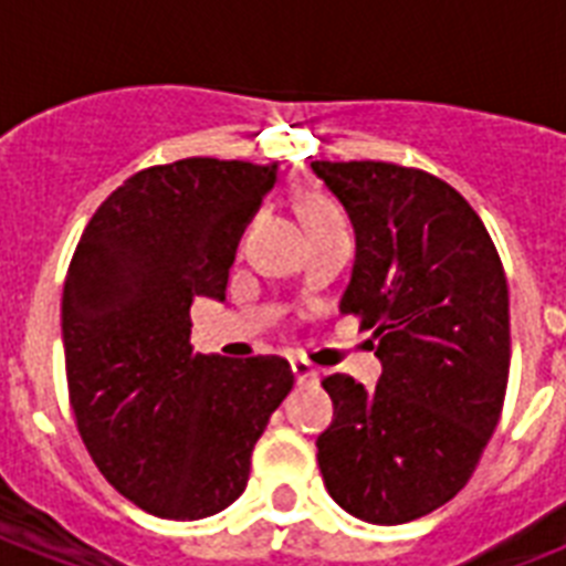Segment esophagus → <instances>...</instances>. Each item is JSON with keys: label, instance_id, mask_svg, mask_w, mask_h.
Listing matches in <instances>:
<instances>
[{"label": "esophagus", "instance_id": "1", "mask_svg": "<svg viewBox=\"0 0 566 566\" xmlns=\"http://www.w3.org/2000/svg\"><path fill=\"white\" fill-rule=\"evenodd\" d=\"M291 370H293V378H296V385H311V381H317L319 373L311 367L308 361H291Z\"/></svg>", "mask_w": 566, "mask_h": 566}]
</instances>
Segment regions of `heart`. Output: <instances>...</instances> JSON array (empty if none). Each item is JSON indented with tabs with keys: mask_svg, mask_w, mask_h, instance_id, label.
I'll return each mask as SVG.
<instances>
[{
	"mask_svg": "<svg viewBox=\"0 0 566 566\" xmlns=\"http://www.w3.org/2000/svg\"><path fill=\"white\" fill-rule=\"evenodd\" d=\"M300 213L302 222H305V229H317V226L340 220V213L335 211V205L326 202L323 196H305L300 202Z\"/></svg>",
	"mask_w": 566,
	"mask_h": 566,
	"instance_id": "obj_1",
	"label": "heart"
}]
</instances>
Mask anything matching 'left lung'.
<instances>
[{"label": "left lung", "mask_w": 566, "mask_h": 566, "mask_svg": "<svg viewBox=\"0 0 566 566\" xmlns=\"http://www.w3.org/2000/svg\"><path fill=\"white\" fill-rule=\"evenodd\" d=\"M355 229L340 311L373 332V390L335 373V420L317 438L332 500L399 526L473 475L500 422L511 364L509 282L464 196L431 172L385 161H311Z\"/></svg>", "instance_id": "1"}]
</instances>
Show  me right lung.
<instances>
[{"mask_svg":"<svg viewBox=\"0 0 566 566\" xmlns=\"http://www.w3.org/2000/svg\"><path fill=\"white\" fill-rule=\"evenodd\" d=\"M275 176L279 164L220 158L135 172L96 208L66 270L75 426L99 473L155 517L229 509L291 394V364L275 355L231 361L190 346V305L226 300L240 234Z\"/></svg>","mask_w":566,"mask_h":566,"instance_id":"1","label":"right lung"}]
</instances>
